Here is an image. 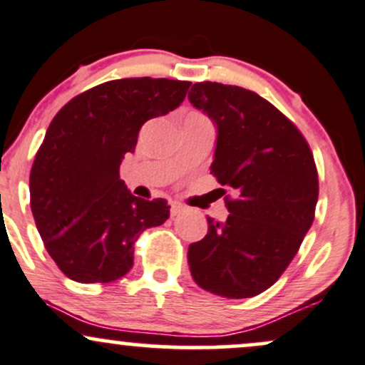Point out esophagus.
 <instances>
[{"mask_svg": "<svg viewBox=\"0 0 365 365\" xmlns=\"http://www.w3.org/2000/svg\"><path fill=\"white\" fill-rule=\"evenodd\" d=\"M182 210H183V206L180 205V202H171V208H170L171 217H175V215H178L180 212H182Z\"/></svg>", "mask_w": 365, "mask_h": 365, "instance_id": "34e87169", "label": "esophagus"}]
</instances>
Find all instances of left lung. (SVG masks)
I'll use <instances>...</instances> for the list:
<instances>
[{
	"label": "left lung",
	"instance_id": "left-lung-1",
	"mask_svg": "<svg viewBox=\"0 0 365 365\" xmlns=\"http://www.w3.org/2000/svg\"><path fill=\"white\" fill-rule=\"evenodd\" d=\"M189 101L217 125L212 175L232 189L229 217H208V234L189 247L194 282L227 299L264 292L283 274L314 218L318 173L308 141L255 92L194 83Z\"/></svg>",
	"mask_w": 365,
	"mask_h": 365
}]
</instances>
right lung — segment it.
Segmentation results:
<instances>
[{
	"instance_id": "obj_1",
	"label": "right lung",
	"mask_w": 365,
	"mask_h": 365,
	"mask_svg": "<svg viewBox=\"0 0 365 365\" xmlns=\"http://www.w3.org/2000/svg\"><path fill=\"white\" fill-rule=\"evenodd\" d=\"M189 87L150 76L112 80L73 98L53 117L31 168V212L68 278H122L133 267L134 241L170 218L166 199L133 195L118 170L141 125L178 108Z\"/></svg>"
}]
</instances>
